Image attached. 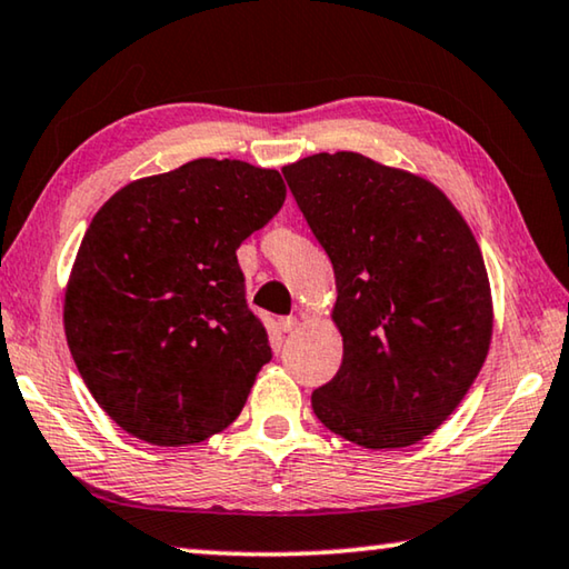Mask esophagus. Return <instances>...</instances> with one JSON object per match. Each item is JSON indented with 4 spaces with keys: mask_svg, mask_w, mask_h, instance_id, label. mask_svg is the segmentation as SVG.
Wrapping results in <instances>:
<instances>
[{
    "mask_svg": "<svg viewBox=\"0 0 569 569\" xmlns=\"http://www.w3.org/2000/svg\"><path fill=\"white\" fill-rule=\"evenodd\" d=\"M297 326H300V320H297V318H295V315H287V318H282V320H279V328H282V330H284V333H295V330H297Z\"/></svg>",
    "mask_w": 569,
    "mask_h": 569,
    "instance_id": "1",
    "label": "esophagus"
}]
</instances>
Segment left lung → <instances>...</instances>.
Listing matches in <instances>:
<instances>
[{"mask_svg": "<svg viewBox=\"0 0 569 569\" xmlns=\"http://www.w3.org/2000/svg\"><path fill=\"white\" fill-rule=\"evenodd\" d=\"M336 272L338 373L312 412L371 450L407 448L448 419L491 346V287L476 236L432 182L358 152L282 168Z\"/></svg>", "mask_w": 569, "mask_h": 569, "instance_id": "8db88e82", "label": "left lung"}]
</instances>
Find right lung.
Here are the masks:
<instances>
[{
	"label": "right lung",
	"mask_w": 569,
	"mask_h": 569,
	"mask_svg": "<svg viewBox=\"0 0 569 569\" xmlns=\"http://www.w3.org/2000/svg\"><path fill=\"white\" fill-rule=\"evenodd\" d=\"M284 196L277 170L203 157L129 182L93 216L63 322L78 373L121 430L178 448L239 417L272 348L236 249Z\"/></svg>",
	"instance_id": "right-lung-1"
}]
</instances>
